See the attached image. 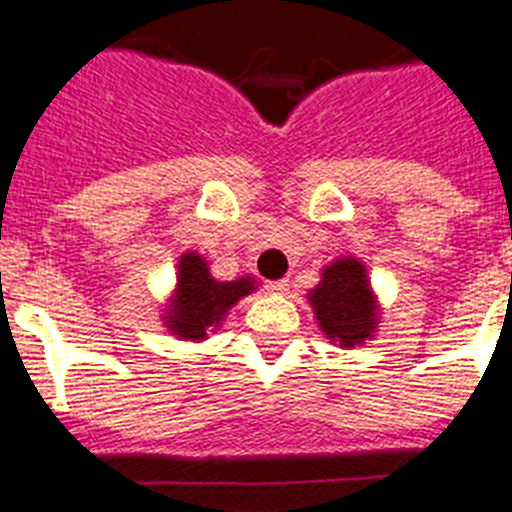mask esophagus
Listing matches in <instances>:
<instances>
[{
    "label": "esophagus",
    "instance_id": "esophagus-1",
    "mask_svg": "<svg viewBox=\"0 0 512 512\" xmlns=\"http://www.w3.org/2000/svg\"><path fill=\"white\" fill-rule=\"evenodd\" d=\"M266 289H269V292H274V295H284V292L289 289V279H274V282L266 284Z\"/></svg>",
    "mask_w": 512,
    "mask_h": 512
}]
</instances>
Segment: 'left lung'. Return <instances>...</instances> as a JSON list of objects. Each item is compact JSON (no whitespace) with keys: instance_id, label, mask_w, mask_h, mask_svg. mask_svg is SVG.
<instances>
[{"instance_id":"obj_1","label":"left lung","mask_w":512,"mask_h":512,"mask_svg":"<svg viewBox=\"0 0 512 512\" xmlns=\"http://www.w3.org/2000/svg\"><path fill=\"white\" fill-rule=\"evenodd\" d=\"M320 328L341 348L364 343L377 328V305L366 282V269L356 259H338L323 269V282L310 292Z\"/></svg>"}]
</instances>
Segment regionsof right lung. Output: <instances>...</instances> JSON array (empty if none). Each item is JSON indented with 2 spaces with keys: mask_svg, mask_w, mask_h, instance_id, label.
<instances>
[{
  "mask_svg": "<svg viewBox=\"0 0 512 512\" xmlns=\"http://www.w3.org/2000/svg\"><path fill=\"white\" fill-rule=\"evenodd\" d=\"M253 289L251 279L235 282H215L207 269V261L197 253H187L179 261L174 305L169 307L166 325L179 338L202 341L207 330L217 328L225 312Z\"/></svg>",
  "mask_w": 512,
  "mask_h": 512,
  "instance_id": "obj_1",
  "label": "right lung"
}]
</instances>
